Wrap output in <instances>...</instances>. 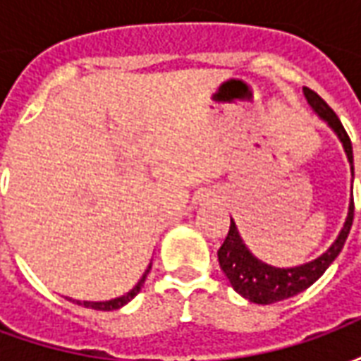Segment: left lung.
Instances as JSON below:
<instances>
[{
	"label": "left lung",
	"mask_w": 361,
	"mask_h": 361,
	"mask_svg": "<svg viewBox=\"0 0 361 361\" xmlns=\"http://www.w3.org/2000/svg\"><path fill=\"white\" fill-rule=\"evenodd\" d=\"M303 94L307 98V104L313 108V111L323 121H326L329 127L336 133V137L341 139L350 166L354 164L352 142H350L348 133L342 127L338 116L334 114L333 108L315 90L303 87ZM352 173H354V166H352ZM352 220H354V199L350 201L346 222H344L341 234L334 240L333 245L323 255H319L317 259H313L310 263H303L300 267H290V269L271 267L255 257L245 247L234 220H230V230H228L226 240L219 250L220 269L226 274V279L230 280V284H232L235 292L243 295L245 300H250V302L269 305V303L286 300V298H292V295L303 292L305 288H310L329 269V265L333 263L334 259L338 257V253L344 247V242H346V238L350 234Z\"/></svg>",
	"instance_id": "1"
}]
</instances>
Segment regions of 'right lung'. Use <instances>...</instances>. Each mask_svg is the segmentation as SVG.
I'll return each mask as SVG.
<instances>
[{
  "mask_svg": "<svg viewBox=\"0 0 361 361\" xmlns=\"http://www.w3.org/2000/svg\"><path fill=\"white\" fill-rule=\"evenodd\" d=\"M150 267H152V263L149 265V269L145 271V274L141 276V280L135 284L127 294L119 295V298H114V300H108V302H81V300H71V302L79 303V305H85V307H90V310H98V311H114V310H119V307H123L126 303H129L131 300H133L135 295L141 292L142 284H145V280H147V274H149Z\"/></svg>",
  "mask_w": 361,
  "mask_h": 361,
  "instance_id": "1",
  "label": "right lung"
}]
</instances>
